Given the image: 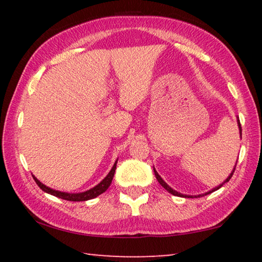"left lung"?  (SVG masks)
<instances>
[{"instance_id":"left-lung-1","label":"left lung","mask_w":262,"mask_h":262,"mask_svg":"<svg viewBox=\"0 0 262 262\" xmlns=\"http://www.w3.org/2000/svg\"><path fill=\"white\" fill-rule=\"evenodd\" d=\"M238 127H239V132H241V135H242V125H241V121H239V119H238ZM237 165V164H236ZM236 165H234V168H233V171L231 172V174H230L228 178H227V180L224 181V183H222L220 186H217V187H215L214 189H211V190H209V192H207V193H205V194H200V195H194V196H192V195H184V194H180V193H178L177 192V190H174V189H172L170 186H168L165 181H164L162 178H161V176H159L158 173H157V171L155 170L154 168V172H155V176H156V179L158 180V183L161 184L164 188H165L168 193H171L172 195H176V196H185V198H198V196H203V195H207V194H210V193H212V192H215V190H217V189H220L222 186H223L225 183H228V181L231 179V177H232V174H233V172H234V170H236Z\"/></svg>"}]
</instances>
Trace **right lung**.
Returning <instances> with one entry per match:
<instances>
[{
	"label": "right lung",
	"instance_id": "obj_1",
	"mask_svg": "<svg viewBox=\"0 0 262 262\" xmlns=\"http://www.w3.org/2000/svg\"><path fill=\"white\" fill-rule=\"evenodd\" d=\"M115 168H117V162L114 163V165L112 167V170L110 171V173L105 177L103 179L101 183H99L97 186H95L94 188L86 190V192H83V193H76V194H72V193H63V192H59V190H54L50 187H47L43 184H41L40 181H39L35 177L33 176V179L37 185L40 187L43 192H46L48 194H52L54 195V196H57L60 199H63V200H67V201H86V200H91V199L97 198L98 195H100L101 193H104L106 189L110 187L111 183H112L113 180V177H114V172H115Z\"/></svg>",
	"mask_w": 262,
	"mask_h": 262
}]
</instances>
